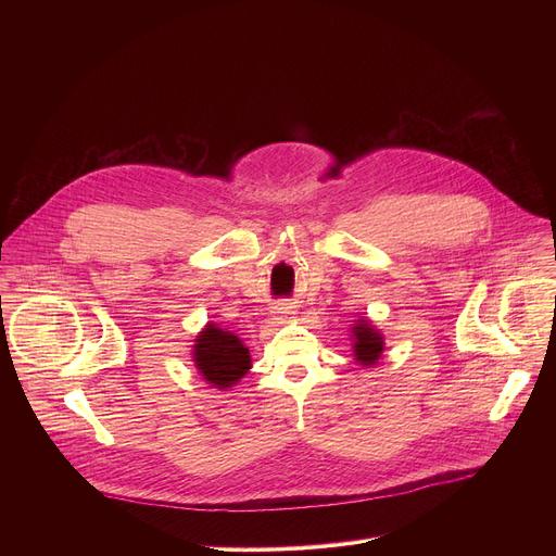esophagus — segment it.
Wrapping results in <instances>:
<instances>
[{
    "label": "esophagus",
    "mask_w": 556,
    "mask_h": 556,
    "mask_svg": "<svg viewBox=\"0 0 556 556\" xmlns=\"http://www.w3.org/2000/svg\"><path fill=\"white\" fill-rule=\"evenodd\" d=\"M294 314H296V312H294L292 305H288V303H281V305L277 307V316H279V319H292Z\"/></svg>",
    "instance_id": "esophagus-1"
}]
</instances>
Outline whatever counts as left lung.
I'll list each match as a JSON object with an SVG mask.
<instances>
[{"instance_id":"left-lung-1","label":"left lung","mask_w":556,"mask_h":556,"mask_svg":"<svg viewBox=\"0 0 556 556\" xmlns=\"http://www.w3.org/2000/svg\"><path fill=\"white\" fill-rule=\"evenodd\" d=\"M352 339H354V358L365 367L376 365L384 350V341H382V334L369 324V319H358L354 324Z\"/></svg>"}]
</instances>
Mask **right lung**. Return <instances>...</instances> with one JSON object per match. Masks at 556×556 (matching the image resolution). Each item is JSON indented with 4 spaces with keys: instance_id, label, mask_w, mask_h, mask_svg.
I'll list each match as a JSON object with an SVG mask.
<instances>
[{
    "instance_id": "1",
    "label": "right lung",
    "mask_w": 556,
    "mask_h": 556,
    "mask_svg": "<svg viewBox=\"0 0 556 556\" xmlns=\"http://www.w3.org/2000/svg\"><path fill=\"white\" fill-rule=\"evenodd\" d=\"M193 361L200 376L217 389L232 387L251 369V354L242 339L217 328L215 324H206V328L195 337Z\"/></svg>"
}]
</instances>
